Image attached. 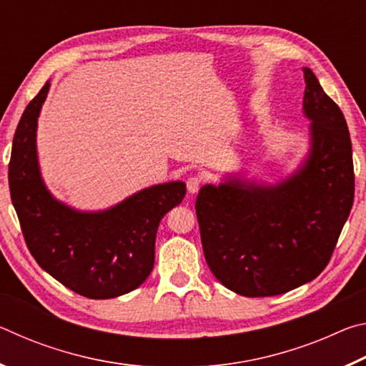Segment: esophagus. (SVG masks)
I'll return each instance as SVG.
<instances>
[{
  "label": "esophagus",
  "instance_id": "esophagus-1",
  "mask_svg": "<svg viewBox=\"0 0 366 366\" xmlns=\"http://www.w3.org/2000/svg\"><path fill=\"white\" fill-rule=\"evenodd\" d=\"M200 185H202V179L200 177H189L187 179V190L189 194H197L198 190H200Z\"/></svg>",
  "mask_w": 366,
  "mask_h": 366
}]
</instances>
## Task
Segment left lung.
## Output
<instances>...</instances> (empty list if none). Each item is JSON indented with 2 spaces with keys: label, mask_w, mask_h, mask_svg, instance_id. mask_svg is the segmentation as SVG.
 <instances>
[{
  "label": "left lung",
  "mask_w": 366,
  "mask_h": 366,
  "mask_svg": "<svg viewBox=\"0 0 366 366\" xmlns=\"http://www.w3.org/2000/svg\"><path fill=\"white\" fill-rule=\"evenodd\" d=\"M308 152L277 182L227 174L203 185L195 212L209 269L244 297L289 292L330 263L354 203L352 142L342 111L303 67Z\"/></svg>",
  "instance_id": "left-lung-1"
}]
</instances>
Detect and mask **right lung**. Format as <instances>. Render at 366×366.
<instances>
[{
	"label": "right lung",
	"mask_w": 366,
	"mask_h": 366,
	"mask_svg": "<svg viewBox=\"0 0 366 366\" xmlns=\"http://www.w3.org/2000/svg\"><path fill=\"white\" fill-rule=\"evenodd\" d=\"M49 80L17 124L9 161L11 200L35 262L67 289L89 299H114L150 276L159 221L185 195L171 181L135 192L114 207L82 212L58 200L41 177L36 127Z\"/></svg>",
	"instance_id": "right-lung-1"
}]
</instances>
